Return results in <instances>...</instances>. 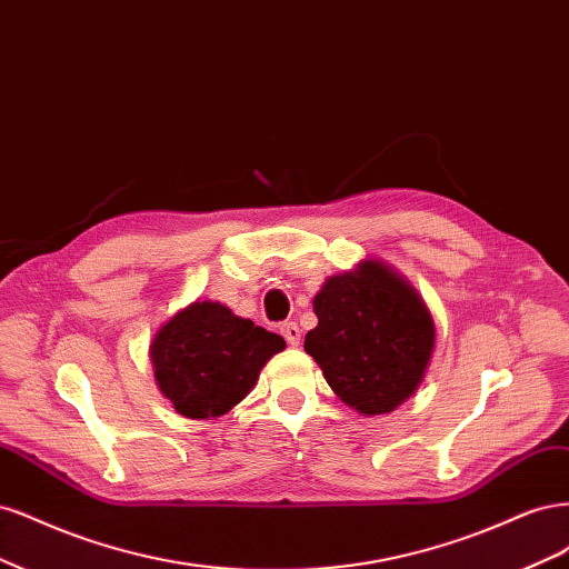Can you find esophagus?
Here are the masks:
<instances>
[{"mask_svg": "<svg viewBox=\"0 0 569 569\" xmlns=\"http://www.w3.org/2000/svg\"><path fill=\"white\" fill-rule=\"evenodd\" d=\"M281 336L286 338V342L288 345H292V347H298L300 345V328H298V323L296 321H288V323H283L281 326Z\"/></svg>", "mask_w": 569, "mask_h": 569, "instance_id": "esophagus-1", "label": "esophagus"}]
</instances>
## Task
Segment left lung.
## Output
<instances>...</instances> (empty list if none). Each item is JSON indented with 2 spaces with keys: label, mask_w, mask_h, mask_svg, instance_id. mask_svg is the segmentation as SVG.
I'll list each match as a JSON object with an SVG mask.
<instances>
[{
  "label": "left lung",
  "mask_w": 569,
  "mask_h": 569,
  "mask_svg": "<svg viewBox=\"0 0 569 569\" xmlns=\"http://www.w3.org/2000/svg\"><path fill=\"white\" fill-rule=\"evenodd\" d=\"M317 328L305 352L326 382L363 416L390 413L418 390L432 357L435 323L416 288L380 260L328 277L315 296Z\"/></svg>",
  "instance_id": "1"
}]
</instances>
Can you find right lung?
Here are the masks:
<instances>
[{
  "instance_id": "1",
  "label": "right lung",
  "mask_w": 569,
  "mask_h": 569,
  "mask_svg": "<svg viewBox=\"0 0 569 569\" xmlns=\"http://www.w3.org/2000/svg\"><path fill=\"white\" fill-rule=\"evenodd\" d=\"M286 340L219 302L196 300L164 323L151 342L160 392L177 413L200 420L224 416L260 378Z\"/></svg>"
}]
</instances>
